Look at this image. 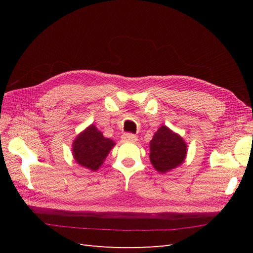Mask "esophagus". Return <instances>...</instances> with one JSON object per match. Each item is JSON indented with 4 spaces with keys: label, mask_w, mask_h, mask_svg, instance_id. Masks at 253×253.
<instances>
[{
    "label": "esophagus",
    "mask_w": 253,
    "mask_h": 253,
    "mask_svg": "<svg viewBox=\"0 0 253 253\" xmlns=\"http://www.w3.org/2000/svg\"><path fill=\"white\" fill-rule=\"evenodd\" d=\"M121 138H122V140H124V141H128V142H135V141H137V137L134 134H132V133H126V134L122 135Z\"/></svg>",
    "instance_id": "1"
}]
</instances>
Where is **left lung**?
Instances as JSON below:
<instances>
[{"mask_svg": "<svg viewBox=\"0 0 253 253\" xmlns=\"http://www.w3.org/2000/svg\"><path fill=\"white\" fill-rule=\"evenodd\" d=\"M186 154V142L166 126L158 128L150 142L151 163L160 173H166L181 165Z\"/></svg>", "mask_w": 253, "mask_h": 253, "instance_id": "8db88e82", "label": "left lung"}]
</instances>
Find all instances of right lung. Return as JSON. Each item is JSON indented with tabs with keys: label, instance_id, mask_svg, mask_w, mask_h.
<instances>
[{
	"label": "right lung",
	"instance_id": "add662e5",
	"mask_svg": "<svg viewBox=\"0 0 253 253\" xmlns=\"http://www.w3.org/2000/svg\"><path fill=\"white\" fill-rule=\"evenodd\" d=\"M114 144L113 140L105 138L102 133L91 125L74 141L73 154L79 165L96 171L102 165Z\"/></svg>",
	"mask_w": 253,
	"mask_h": 253
}]
</instances>
